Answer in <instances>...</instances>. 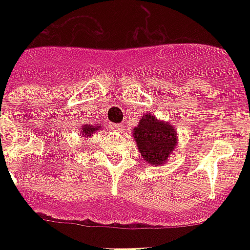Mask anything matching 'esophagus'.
Instances as JSON below:
<instances>
[{"instance_id":"obj_1","label":"esophagus","mask_w":250,"mask_h":250,"mask_svg":"<svg viewBox=\"0 0 250 250\" xmlns=\"http://www.w3.org/2000/svg\"><path fill=\"white\" fill-rule=\"evenodd\" d=\"M110 128L115 129V131H122L123 125H121V123H110Z\"/></svg>"}]
</instances>
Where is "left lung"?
<instances>
[{
  "instance_id": "8db88e82",
  "label": "left lung",
  "mask_w": 250,
  "mask_h": 250,
  "mask_svg": "<svg viewBox=\"0 0 250 250\" xmlns=\"http://www.w3.org/2000/svg\"><path fill=\"white\" fill-rule=\"evenodd\" d=\"M133 136L143 158L152 165L164 164L176 145V132L170 123L157 121L150 114L141 118Z\"/></svg>"
}]
</instances>
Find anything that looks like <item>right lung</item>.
Here are the masks:
<instances>
[{"mask_svg": "<svg viewBox=\"0 0 250 250\" xmlns=\"http://www.w3.org/2000/svg\"><path fill=\"white\" fill-rule=\"evenodd\" d=\"M101 128V127H100V125H97V127H90V125H84L83 127V135L84 136H90V135H92V133L94 132V131H96V129H100Z\"/></svg>", "mask_w": 250, "mask_h": 250, "instance_id": "right-lung-1", "label": "right lung"}]
</instances>
